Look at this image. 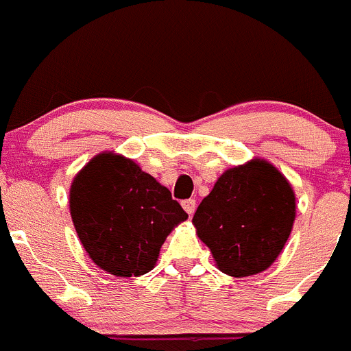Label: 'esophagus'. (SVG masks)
Returning <instances> with one entry per match:
<instances>
[{
    "instance_id": "34e87169",
    "label": "esophagus",
    "mask_w": 351,
    "mask_h": 351,
    "mask_svg": "<svg viewBox=\"0 0 351 351\" xmlns=\"http://www.w3.org/2000/svg\"><path fill=\"white\" fill-rule=\"evenodd\" d=\"M182 208H184L186 213L191 217L193 213H195V210H196V199H193V198L184 199V202H182Z\"/></svg>"
}]
</instances>
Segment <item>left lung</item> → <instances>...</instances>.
<instances>
[{
	"mask_svg": "<svg viewBox=\"0 0 351 351\" xmlns=\"http://www.w3.org/2000/svg\"><path fill=\"white\" fill-rule=\"evenodd\" d=\"M296 215L288 179L272 163L255 158L229 169L199 203L196 234L232 278L269 269L285 248Z\"/></svg>",
	"mask_w": 351,
	"mask_h": 351,
	"instance_id": "left-lung-1",
	"label": "left lung"
}]
</instances>
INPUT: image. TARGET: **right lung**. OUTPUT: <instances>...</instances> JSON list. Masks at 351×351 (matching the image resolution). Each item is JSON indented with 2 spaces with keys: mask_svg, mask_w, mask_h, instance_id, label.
Returning <instances> with one entry per match:
<instances>
[{
  "mask_svg": "<svg viewBox=\"0 0 351 351\" xmlns=\"http://www.w3.org/2000/svg\"><path fill=\"white\" fill-rule=\"evenodd\" d=\"M70 215L89 258L117 278L149 272L167 236L188 219L165 186L110 152L73 178Z\"/></svg>",
  "mask_w": 351,
  "mask_h": 351,
  "instance_id": "1",
  "label": "right lung"
}]
</instances>
